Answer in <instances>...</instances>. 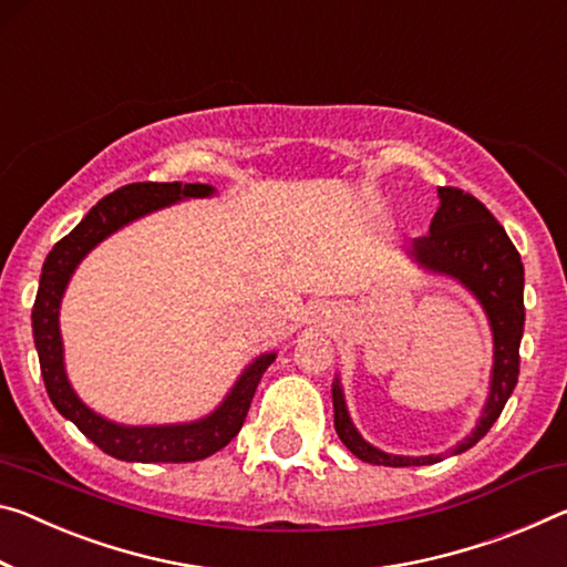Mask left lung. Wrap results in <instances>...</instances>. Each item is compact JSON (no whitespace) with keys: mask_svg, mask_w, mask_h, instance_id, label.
<instances>
[{"mask_svg":"<svg viewBox=\"0 0 567 567\" xmlns=\"http://www.w3.org/2000/svg\"><path fill=\"white\" fill-rule=\"evenodd\" d=\"M406 257L429 275L446 277L462 285L482 305L492 330L489 391L477 424L462 442L444 454L406 456L389 454L363 439L348 413L340 375L332 381V411L336 431L358 460L379 466H424L462 454L487 434L512 396L519 375V340L525 330V267L502 224L487 206L464 194L462 188H439V209L431 219L429 235L403 247Z\"/></svg>","mask_w":567,"mask_h":567,"instance_id":"8db88e82","label":"left lung"}]
</instances>
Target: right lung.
<instances>
[{
  "label": "right lung",
  "mask_w": 567,
  "mask_h": 567,
  "mask_svg": "<svg viewBox=\"0 0 567 567\" xmlns=\"http://www.w3.org/2000/svg\"><path fill=\"white\" fill-rule=\"evenodd\" d=\"M217 188L209 184H128L118 192L103 196L83 221L62 237L44 259L40 275V290L32 308V336L34 348L40 355V371L44 379L48 396L62 416L83 431V434L101 446L105 454L121 462H199L214 452L227 446L239 434L245 416L249 411L251 396H255L257 383L262 379L269 363L277 353H259L239 379L231 385L227 396L214 411L202 419L182 421V424H146L128 426L101 416L87 403L78 396L73 383L65 371V346H62L60 332V305L65 290L73 280L80 262L93 251L101 241H105L115 231L128 224L138 221L148 214L166 206H174L186 199H209Z\"/></svg>",
  "instance_id": "right-lung-1"
}]
</instances>
